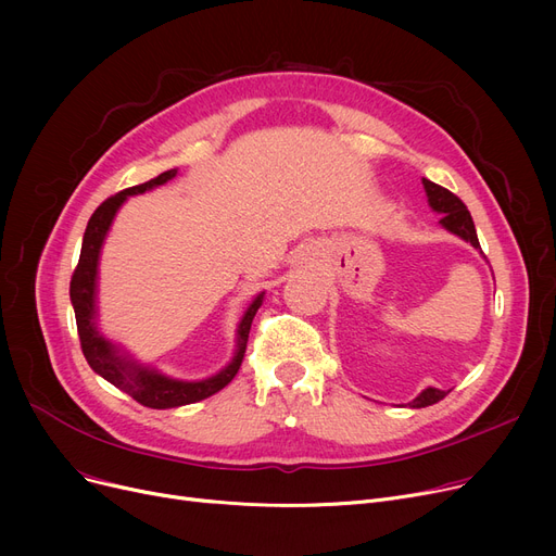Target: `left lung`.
I'll return each mask as SVG.
<instances>
[{
	"instance_id": "obj_1",
	"label": "left lung",
	"mask_w": 556,
	"mask_h": 556,
	"mask_svg": "<svg viewBox=\"0 0 556 556\" xmlns=\"http://www.w3.org/2000/svg\"><path fill=\"white\" fill-rule=\"evenodd\" d=\"M424 182V189H426V195H428V204L430 210L442 214L440 218V225L455 233V237H459L462 241L471 243L476 250H480V241H478V233H476V225H473V218L469 214V210H466V204L455 195L451 193L448 189L434 185L430 180H421ZM482 254V252H480ZM451 390H437V388H426L421 390L419 396H415L410 403V407H426V405H432L437 401H442Z\"/></svg>"
}]
</instances>
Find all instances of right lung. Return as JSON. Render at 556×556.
<instances>
[{"label": "right lung", "instance_id": "add662e5", "mask_svg": "<svg viewBox=\"0 0 556 556\" xmlns=\"http://www.w3.org/2000/svg\"><path fill=\"white\" fill-rule=\"evenodd\" d=\"M175 175H178V168L164 170L157 175V178L124 189L122 193L108 198L101 204L85 227L80 258L70 283V298L76 313L78 338H80L83 356L87 365H90L101 378H105L108 383L124 390L141 405L153 407V410H166V407H180V405L207 399L220 392L231 378L237 376L245 356L252 319L258 306L263 304V295H266V293H258L250 302L248 311L243 313L241 323L237 327V349H233L231 361L214 376L202 378V381H180V378L166 376L155 367L143 365L137 358H132L124 346L112 342L99 331V304H97L99 302V295H97L99 293V258H101V248L105 243L108 231L112 227V220L130 195H139L155 187H162L168 180H173Z\"/></svg>", "mask_w": 556, "mask_h": 556}]
</instances>
